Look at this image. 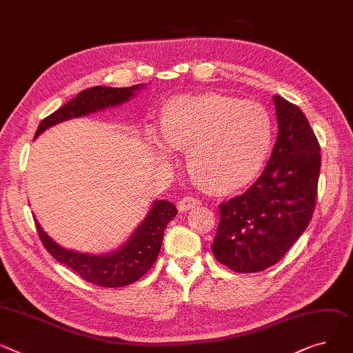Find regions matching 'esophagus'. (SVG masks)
Here are the masks:
<instances>
[{
  "instance_id": "1",
  "label": "esophagus",
  "mask_w": 353,
  "mask_h": 353,
  "mask_svg": "<svg viewBox=\"0 0 353 353\" xmlns=\"http://www.w3.org/2000/svg\"><path fill=\"white\" fill-rule=\"evenodd\" d=\"M200 204H201L200 200H196V199H192V197H183L177 203V207H179V211H181V213H185V211L193 210V208L199 207Z\"/></svg>"
}]
</instances>
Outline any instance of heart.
<instances>
[{"label": "heart", "instance_id": "obj_1", "mask_svg": "<svg viewBox=\"0 0 353 353\" xmlns=\"http://www.w3.org/2000/svg\"><path fill=\"white\" fill-rule=\"evenodd\" d=\"M161 139L153 150L170 160L185 150L190 179L208 194L231 196L260 176L272 143V119L260 103L217 92L183 95L164 103L159 117Z\"/></svg>", "mask_w": 353, "mask_h": 353}]
</instances>
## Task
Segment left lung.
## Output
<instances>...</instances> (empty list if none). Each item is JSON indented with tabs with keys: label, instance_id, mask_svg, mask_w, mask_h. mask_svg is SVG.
I'll return each mask as SVG.
<instances>
[{
	"label": "left lung",
	"instance_id": "1",
	"mask_svg": "<svg viewBox=\"0 0 353 353\" xmlns=\"http://www.w3.org/2000/svg\"><path fill=\"white\" fill-rule=\"evenodd\" d=\"M276 140L263 174L239 197L219 205L211 245L217 260L237 272L276 264L308 227L316 200L321 149L302 110L274 95Z\"/></svg>",
	"mask_w": 353,
	"mask_h": 353
}]
</instances>
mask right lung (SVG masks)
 Listing matches in <instances>:
<instances>
[{
	"label": "right lung",
	"instance_id": "obj_1",
	"mask_svg": "<svg viewBox=\"0 0 353 353\" xmlns=\"http://www.w3.org/2000/svg\"><path fill=\"white\" fill-rule=\"evenodd\" d=\"M146 83L129 88L93 86L82 90L66 105L55 110L39 123L34 140L58 123L77 119L109 108H117L128 103L137 95ZM177 208L168 200H154L145 219L133 230L129 239L110 252L90 254L79 252L61 247L46 234L34 216L39 239L55 260L77 272L90 284L106 288L125 287L142 278L154 264L159 255L163 234L166 225L176 217Z\"/></svg>",
	"mask_w": 353,
	"mask_h": 353
}]
</instances>
